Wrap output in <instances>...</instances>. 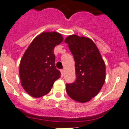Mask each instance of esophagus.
<instances>
[{"instance_id":"34e87169","label":"esophagus","mask_w":129,"mask_h":129,"mask_svg":"<svg viewBox=\"0 0 129 129\" xmlns=\"http://www.w3.org/2000/svg\"><path fill=\"white\" fill-rule=\"evenodd\" d=\"M64 72H65V71L63 70H61V76H63V74H64Z\"/></svg>"}]
</instances>
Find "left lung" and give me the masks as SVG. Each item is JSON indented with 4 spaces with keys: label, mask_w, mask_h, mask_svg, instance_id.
<instances>
[{
    "label": "left lung",
    "mask_w": 129,
    "mask_h": 129,
    "mask_svg": "<svg viewBox=\"0 0 129 129\" xmlns=\"http://www.w3.org/2000/svg\"><path fill=\"white\" fill-rule=\"evenodd\" d=\"M65 43L74 58L76 75L74 82L66 84V92L77 102H88L98 94L105 82L104 61L92 39L72 35Z\"/></svg>",
    "instance_id": "1"
}]
</instances>
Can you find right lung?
<instances>
[{
  "instance_id": "add662e5",
  "label": "right lung",
  "mask_w": 129,
  "mask_h": 129,
  "mask_svg": "<svg viewBox=\"0 0 129 129\" xmlns=\"http://www.w3.org/2000/svg\"><path fill=\"white\" fill-rule=\"evenodd\" d=\"M63 41L57 32H43L35 37L25 51L19 67L21 85L35 98L48 94L61 73L55 63L53 50Z\"/></svg>"
}]
</instances>
